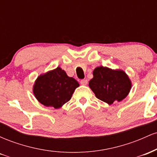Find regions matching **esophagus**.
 Here are the masks:
<instances>
[{"mask_svg": "<svg viewBox=\"0 0 157 157\" xmlns=\"http://www.w3.org/2000/svg\"><path fill=\"white\" fill-rule=\"evenodd\" d=\"M80 84L82 86H86L88 84V80H82L80 81Z\"/></svg>", "mask_w": 157, "mask_h": 157, "instance_id": "34e87169", "label": "esophagus"}]
</instances>
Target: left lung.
Instances as JSON below:
<instances>
[{"label":"left lung","instance_id":"obj_1","mask_svg":"<svg viewBox=\"0 0 157 157\" xmlns=\"http://www.w3.org/2000/svg\"><path fill=\"white\" fill-rule=\"evenodd\" d=\"M93 78L89 86L99 100L109 105L120 102L128 96L131 89V81L125 71L98 66L93 71Z\"/></svg>","mask_w":157,"mask_h":157}]
</instances>
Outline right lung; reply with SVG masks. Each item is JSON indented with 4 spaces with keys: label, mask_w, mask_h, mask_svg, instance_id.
<instances>
[{
    "label": "right lung",
    "mask_w": 157,
    "mask_h": 157,
    "mask_svg": "<svg viewBox=\"0 0 157 157\" xmlns=\"http://www.w3.org/2000/svg\"><path fill=\"white\" fill-rule=\"evenodd\" d=\"M80 84L68 77L60 67L40 75L33 86L35 97L46 107L60 109L71 100L75 90Z\"/></svg>",
    "instance_id": "obj_1"
}]
</instances>
